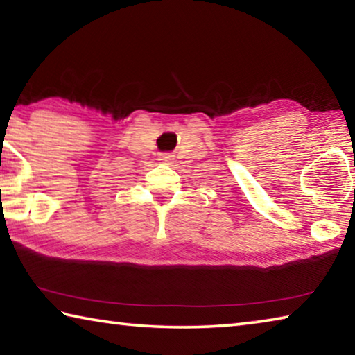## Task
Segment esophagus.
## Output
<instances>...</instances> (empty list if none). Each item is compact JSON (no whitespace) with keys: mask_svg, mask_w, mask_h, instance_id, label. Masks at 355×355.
Here are the masks:
<instances>
[{"mask_svg":"<svg viewBox=\"0 0 355 355\" xmlns=\"http://www.w3.org/2000/svg\"><path fill=\"white\" fill-rule=\"evenodd\" d=\"M159 161H163V163H172L173 155L172 153H161L159 155Z\"/></svg>","mask_w":355,"mask_h":355,"instance_id":"1","label":"esophagus"}]
</instances>
